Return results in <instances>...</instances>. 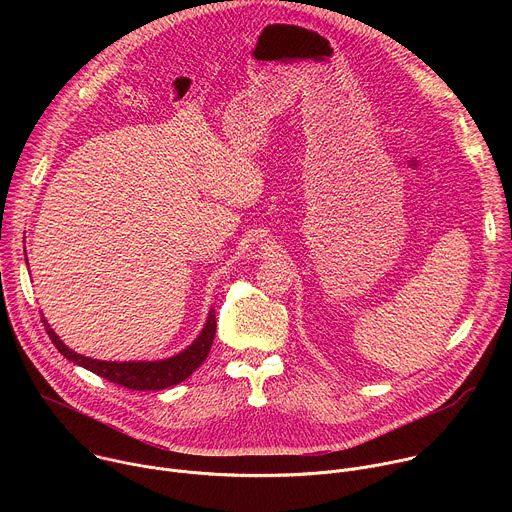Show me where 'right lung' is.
<instances>
[{
	"instance_id": "right-lung-1",
	"label": "right lung",
	"mask_w": 512,
	"mask_h": 512,
	"mask_svg": "<svg viewBox=\"0 0 512 512\" xmlns=\"http://www.w3.org/2000/svg\"><path fill=\"white\" fill-rule=\"evenodd\" d=\"M44 328L50 336V340L54 342V346L58 348L60 354H64V358L72 360L79 367L111 381L117 383L121 387L133 389V391H162L168 387H174L182 381H186L200 364L206 360L212 340H214V332H216V318H214V308H210L208 318L204 328L200 330V334L196 336V340L184 348L182 352L170 356V358H162V360H127V362H111V360H97V358H89L85 354H79L75 350H70L58 336L56 332L50 328V324L46 322V318H42Z\"/></svg>"
}]
</instances>
